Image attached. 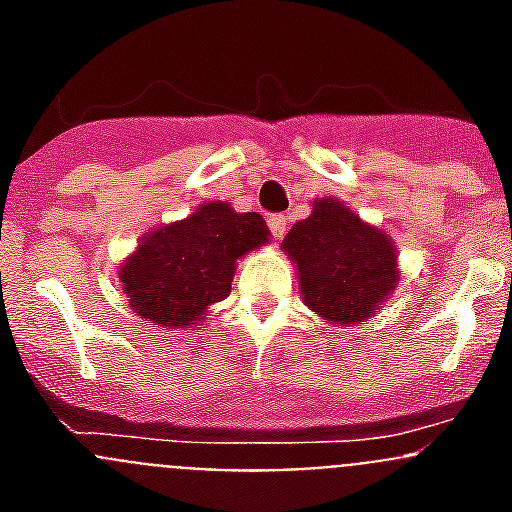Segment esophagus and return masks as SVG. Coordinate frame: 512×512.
<instances>
[{"label": "esophagus", "mask_w": 512, "mask_h": 512, "mask_svg": "<svg viewBox=\"0 0 512 512\" xmlns=\"http://www.w3.org/2000/svg\"><path fill=\"white\" fill-rule=\"evenodd\" d=\"M269 230H271V235L277 238V241H282L284 233H287V217H284V215H271L269 217Z\"/></svg>", "instance_id": "34e87169"}]
</instances>
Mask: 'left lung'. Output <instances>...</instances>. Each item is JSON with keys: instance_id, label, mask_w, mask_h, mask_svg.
Wrapping results in <instances>:
<instances>
[{"instance_id": "obj_1", "label": "left lung", "mask_w": 512, "mask_h": 512, "mask_svg": "<svg viewBox=\"0 0 512 512\" xmlns=\"http://www.w3.org/2000/svg\"><path fill=\"white\" fill-rule=\"evenodd\" d=\"M282 248L295 264L302 300L323 323L364 325L400 282L390 233L336 197L312 202L310 217L292 225Z\"/></svg>"}]
</instances>
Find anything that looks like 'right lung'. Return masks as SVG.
<instances>
[{
    "instance_id": "add662e5",
    "label": "right lung",
    "mask_w": 512,
    "mask_h": 512,
    "mask_svg": "<svg viewBox=\"0 0 512 512\" xmlns=\"http://www.w3.org/2000/svg\"><path fill=\"white\" fill-rule=\"evenodd\" d=\"M264 243L269 228L259 212L212 200L184 220L148 230L117 279L135 315L156 328L192 330L230 295L238 261Z\"/></svg>"
}]
</instances>
